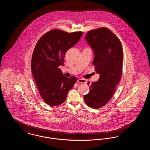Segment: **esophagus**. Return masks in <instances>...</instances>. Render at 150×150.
<instances>
[{
    "instance_id": "esophagus-1",
    "label": "esophagus",
    "mask_w": 150,
    "mask_h": 150,
    "mask_svg": "<svg viewBox=\"0 0 150 150\" xmlns=\"http://www.w3.org/2000/svg\"><path fill=\"white\" fill-rule=\"evenodd\" d=\"M77 81L79 83H86V80L83 79H78Z\"/></svg>"
}]
</instances>
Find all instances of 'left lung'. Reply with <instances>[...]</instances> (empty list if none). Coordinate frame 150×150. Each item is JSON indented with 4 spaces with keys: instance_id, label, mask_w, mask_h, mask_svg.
Listing matches in <instances>:
<instances>
[{
    "instance_id": "8db88e82",
    "label": "left lung",
    "mask_w": 150,
    "mask_h": 150,
    "mask_svg": "<svg viewBox=\"0 0 150 150\" xmlns=\"http://www.w3.org/2000/svg\"><path fill=\"white\" fill-rule=\"evenodd\" d=\"M86 39L94 52L93 65L100 76L92 82L84 100L89 107L97 109L111 100L121 80L123 50L118 38L106 28L88 31Z\"/></svg>"
}]
</instances>
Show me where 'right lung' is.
I'll return each instance as SVG.
<instances>
[{
	"label": "right lung",
	"mask_w": 150,
	"mask_h": 150,
	"mask_svg": "<svg viewBox=\"0 0 150 150\" xmlns=\"http://www.w3.org/2000/svg\"><path fill=\"white\" fill-rule=\"evenodd\" d=\"M83 33H67L53 29L38 40L33 53L31 71L40 95L51 106H57L66 100L68 92L77 81L76 77L64 76L60 65H64L65 54L75 45Z\"/></svg>",
	"instance_id": "right-lung-1"
}]
</instances>
